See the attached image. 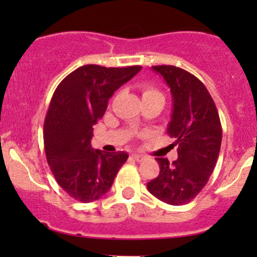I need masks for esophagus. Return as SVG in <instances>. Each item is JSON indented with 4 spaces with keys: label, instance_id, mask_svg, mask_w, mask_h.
<instances>
[{
    "label": "esophagus",
    "instance_id": "obj_1",
    "mask_svg": "<svg viewBox=\"0 0 257 257\" xmlns=\"http://www.w3.org/2000/svg\"><path fill=\"white\" fill-rule=\"evenodd\" d=\"M132 157H133V159L137 160V162H143V160L145 159L144 155H142V154H132Z\"/></svg>",
    "mask_w": 257,
    "mask_h": 257
}]
</instances>
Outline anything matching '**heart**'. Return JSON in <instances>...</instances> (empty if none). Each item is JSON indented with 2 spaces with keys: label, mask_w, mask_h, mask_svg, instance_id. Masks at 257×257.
I'll list each match as a JSON object with an SVG mask.
<instances>
[{
  "label": "heart",
  "mask_w": 257,
  "mask_h": 257,
  "mask_svg": "<svg viewBox=\"0 0 257 257\" xmlns=\"http://www.w3.org/2000/svg\"><path fill=\"white\" fill-rule=\"evenodd\" d=\"M142 95H143V98H159V99H162L164 102V95H163V93L157 87H154L152 84H144L142 87Z\"/></svg>",
  "instance_id": "b5f03b06"
}]
</instances>
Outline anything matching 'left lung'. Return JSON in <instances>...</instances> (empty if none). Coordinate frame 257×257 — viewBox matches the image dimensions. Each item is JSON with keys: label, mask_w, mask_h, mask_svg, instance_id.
I'll list each match as a JSON object with an SVG mask.
<instances>
[{"label": "left lung", "mask_w": 257, "mask_h": 257, "mask_svg": "<svg viewBox=\"0 0 257 257\" xmlns=\"http://www.w3.org/2000/svg\"><path fill=\"white\" fill-rule=\"evenodd\" d=\"M164 78L173 98L168 134L178 144V160L157 158L160 173L147 184L164 203L183 205L193 200L214 172L222 138L216 105L195 76L174 66H153Z\"/></svg>", "instance_id": "1"}]
</instances>
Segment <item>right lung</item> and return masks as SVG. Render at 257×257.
Segmentation results:
<instances>
[{
  "label": "right lung",
  "mask_w": 257,
  "mask_h": 257,
  "mask_svg": "<svg viewBox=\"0 0 257 257\" xmlns=\"http://www.w3.org/2000/svg\"><path fill=\"white\" fill-rule=\"evenodd\" d=\"M141 66L79 67L66 77L51 99L43 128L47 163L58 185L76 200L102 198L128 159L125 152L93 149V125L104 115L108 100Z\"/></svg>",
  "instance_id": "add662e5"
}]
</instances>
